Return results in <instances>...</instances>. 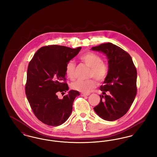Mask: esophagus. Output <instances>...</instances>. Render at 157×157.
Wrapping results in <instances>:
<instances>
[{
	"mask_svg": "<svg viewBox=\"0 0 157 157\" xmlns=\"http://www.w3.org/2000/svg\"><path fill=\"white\" fill-rule=\"evenodd\" d=\"M81 95L82 97H87V96L90 95V94H83V93H82V94H81Z\"/></svg>",
	"mask_w": 157,
	"mask_h": 157,
	"instance_id": "1",
	"label": "esophagus"
}]
</instances>
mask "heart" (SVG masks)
Masks as SVG:
<instances>
[{"mask_svg": "<svg viewBox=\"0 0 157 157\" xmlns=\"http://www.w3.org/2000/svg\"><path fill=\"white\" fill-rule=\"evenodd\" d=\"M80 59L87 67H90L89 77L94 78L98 82L104 81L108 72V65L102 61L101 57L94 53L88 52L82 55ZM76 64L74 60L68 61L65 67V72L67 78L74 79L75 78ZM96 82L94 79L82 80L78 79L71 85L72 89L88 94L96 86Z\"/></svg>", "mask_w": 157, "mask_h": 157, "instance_id": "1", "label": "heart"}]
</instances>
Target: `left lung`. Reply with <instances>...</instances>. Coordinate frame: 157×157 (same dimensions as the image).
<instances>
[{
    "mask_svg": "<svg viewBox=\"0 0 157 157\" xmlns=\"http://www.w3.org/2000/svg\"><path fill=\"white\" fill-rule=\"evenodd\" d=\"M91 50L104 53L108 60V72L99 88L105 95H99L100 102L94 109L103 120H118L128 112L136 97V67L129 53L112 43L92 47Z\"/></svg>",
    "mask_w": 157,
    "mask_h": 157,
    "instance_id": "obj_1",
    "label": "left lung"
}]
</instances>
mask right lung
Masks as SVG:
<instances>
[{
  "instance_id": "add662e5",
  "label": "right lung",
  "mask_w": 157,
  "mask_h": 157,
  "mask_svg": "<svg viewBox=\"0 0 157 157\" xmlns=\"http://www.w3.org/2000/svg\"><path fill=\"white\" fill-rule=\"evenodd\" d=\"M81 47L72 49L64 46L49 45L40 48L30 60L27 71L25 93L37 119L48 125L56 127L70 117L78 91L71 90L62 99L58 93L69 90L65 82L67 62L76 56Z\"/></svg>"
}]
</instances>
